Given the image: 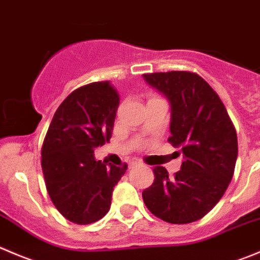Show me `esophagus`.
Segmentation results:
<instances>
[{"label":"esophagus","instance_id":"esophagus-1","mask_svg":"<svg viewBox=\"0 0 260 260\" xmlns=\"http://www.w3.org/2000/svg\"><path fill=\"white\" fill-rule=\"evenodd\" d=\"M140 165H142V162H141L140 160H132L129 162V165H128V168L133 169V168H136V166H140Z\"/></svg>","mask_w":260,"mask_h":260}]
</instances>
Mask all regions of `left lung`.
<instances>
[{
  "label": "left lung",
  "mask_w": 260,
  "mask_h": 260,
  "mask_svg": "<svg viewBox=\"0 0 260 260\" xmlns=\"http://www.w3.org/2000/svg\"><path fill=\"white\" fill-rule=\"evenodd\" d=\"M170 103L169 142L180 147L181 168L169 176L155 166V180L142 191L146 207L169 223H190L207 215L228 189L238 158V137L215 90L193 72L143 75Z\"/></svg>",
  "instance_id": "obj_1"
}]
</instances>
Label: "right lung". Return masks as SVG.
<instances>
[{"instance_id": "add662e5", "label": "right lung", "mask_w": 260, "mask_h": 260, "mask_svg": "<svg viewBox=\"0 0 260 260\" xmlns=\"http://www.w3.org/2000/svg\"><path fill=\"white\" fill-rule=\"evenodd\" d=\"M119 95L109 81L75 90L54 113L42 147L48 194L60 215L77 225L99 221L110 210L113 189L127 165H108L94 150L109 142Z\"/></svg>"}]
</instances>
